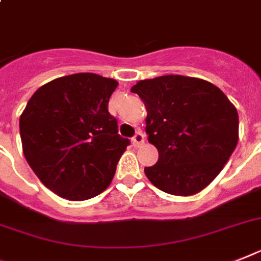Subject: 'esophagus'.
<instances>
[{
	"mask_svg": "<svg viewBox=\"0 0 261 261\" xmlns=\"http://www.w3.org/2000/svg\"><path fill=\"white\" fill-rule=\"evenodd\" d=\"M144 141H145V136H144L143 132H137L132 139V144L135 148H139V146L143 145Z\"/></svg>",
	"mask_w": 261,
	"mask_h": 261,
	"instance_id": "34e87169",
	"label": "esophagus"
}]
</instances>
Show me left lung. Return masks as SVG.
Masks as SVG:
<instances>
[{
  "label": "left lung",
  "instance_id": "1",
  "mask_svg": "<svg viewBox=\"0 0 261 261\" xmlns=\"http://www.w3.org/2000/svg\"><path fill=\"white\" fill-rule=\"evenodd\" d=\"M130 92L146 108L148 141L159 160L144 169L149 181L174 196L203 191L220 173L239 141V115L213 84L168 74L141 80Z\"/></svg>",
  "mask_w": 261,
  "mask_h": 261
}]
</instances>
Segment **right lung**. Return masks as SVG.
<instances>
[{"label":"right lung","instance_id":"obj_1","mask_svg":"<svg viewBox=\"0 0 261 261\" xmlns=\"http://www.w3.org/2000/svg\"><path fill=\"white\" fill-rule=\"evenodd\" d=\"M117 85L94 73L58 77L34 92L19 117L28 164L62 199H92L112 182L129 145L108 112Z\"/></svg>","mask_w":261,"mask_h":261}]
</instances>
